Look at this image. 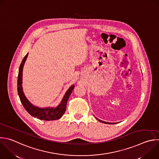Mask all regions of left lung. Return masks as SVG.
Instances as JSON below:
<instances>
[{
	"mask_svg": "<svg viewBox=\"0 0 159 159\" xmlns=\"http://www.w3.org/2000/svg\"><path fill=\"white\" fill-rule=\"evenodd\" d=\"M99 122H102V123H104V124H114V123H109V122H104V121H102V120H99V119H97Z\"/></svg>",
	"mask_w": 159,
	"mask_h": 159,
	"instance_id": "1",
	"label": "left lung"
}]
</instances>
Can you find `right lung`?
<instances>
[{
  "label": "right lung",
  "instance_id": "add662e5",
  "mask_svg": "<svg viewBox=\"0 0 159 159\" xmlns=\"http://www.w3.org/2000/svg\"><path fill=\"white\" fill-rule=\"evenodd\" d=\"M28 56V54L23 59L19 67L18 79H17V91L18 94L24 107L32 116L43 120H55L60 119L65 113L67 107V102L74 88V85H72L66 92L61 103L56 108H45L41 109L32 105L26 98L22 90V70L24 65Z\"/></svg>",
  "mask_w": 159,
  "mask_h": 159
}]
</instances>
